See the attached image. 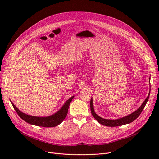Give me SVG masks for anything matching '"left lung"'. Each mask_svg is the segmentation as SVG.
<instances>
[{
	"mask_svg": "<svg viewBox=\"0 0 159 159\" xmlns=\"http://www.w3.org/2000/svg\"><path fill=\"white\" fill-rule=\"evenodd\" d=\"M151 78V75H150ZM149 85H150V90H149V93L147 96V98H146V99L144 101L143 103H142V105L139 107L135 111H134L133 113L129 114L125 117H123L122 118H119L117 119H103L102 117H99V115H98L97 114L95 113V111H94V108H93V99L91 98V101H90V108H91V114L93 116V117L97 120V121L101 123L102 125H103L107 127H117V126H121L125 124H128L133 122V121H134L140 114L141 113L143 109L145 108V106L147 104V102H148V98H149V95H150V91H151V84H150V78H149Z\"/></svg>",
	"mask_w": 159,
	"mask_h": 159,
	"instance_id": "1",
	"label": "left lung"
}]
</instances>
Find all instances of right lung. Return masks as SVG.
<instances>
[{"label":"right lung","instance_id":"1","mask_svg":"<svg viewBox=\"0 0 159 159\" xmlns=\"http://www.w3.org/2000/svg\"><path fill=\"white\" fill-rule=\"evenodd\" d=\"M74 98V96H72L68 100H67L66 103L56 113L48 117H36L32 116V115H27L20 111L14 103L11 101L14 109H15L16 113L19 115L21 119L26 123L33 125H36L39 127H56L60 125L64 119L66 118L67 114H68V111L70 106V104L71 102L72 99Z\"/></svg>","mask_w":159,"mask_h":159}]
</instances>
